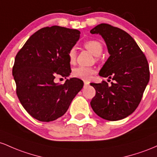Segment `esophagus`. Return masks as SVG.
Returning <instances> with one entry per match:
<instances>
[{
	"label": "esophagus",
	"instance_id": "1",
	"mask_svg": "<svg viewBox=\"0 0 157 157\" xmlns=\"http://www.w3.org/2000/svg\"><path fill=\"white\" fill-rule=\"evenodd\" d=\"M88 84H89V83L87 82H84V87H87Z\"/></svg>",
	"mask_w": 157,
	"mask_h": 157
}]
</instances>
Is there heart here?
<instances>
[{
	"label": "heart",
	"mask_w": 157,
	"mask_h": 157,
	"mask_svg": "<svg viewBox=\"0 0 157 157\" xmlns=\"http://www.w3.org/2000/svg\"><path fill=\"white\" fill-rule=\"evenodd\" d=\"M84 47L95 56H98L102 52V45L99 41L96 40H87L84 43ZM75 48H71L68 53V58H69L70 62L73 63L75 60ZM96 70L93 67H88L78 66L75 67L73 70V75L76 78L82 79L84 81L90 80L91 76L95 73Z\"/></svg>",
	"instance_id": "1"
}]
</instances>
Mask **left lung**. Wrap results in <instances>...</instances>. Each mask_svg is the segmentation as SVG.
Returning a JSON list of instances; mask_svg holds the SVG:
<instances>
[{
	"mask_svg": "<svg viewBox=\"0 0 157 157\" xmlns=\"http://www.w3.org/2000/svg\"><path fill=\"white\" fill-rule=\"evenodd\" d=\"M90 33L101 36L110 54L99 75L113 81L110 86L105 81L90 84L96 90L90 105L104 119H124L140 103L150 79L148 63L136 42L125 31L101 24L91 29Z\"/></svg>",
	"mask_w": 157,
	"mask_h": 157,
	"instance_id": "left-lung-1",
	"label": "left lung"
}]
</instances>
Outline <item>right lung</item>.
Wrapping results in <instances>:
<instances>
[{
  "label": "right lung",
  "instance_id": "1",
  "mask_svg": "<svg viewBox=\"0 0 157 157\" xmlns=\"http://www.w3.org/2000/svg\"><path fill=\"white\" fill-rule=\"evenodd\" d=\"M80 37L77 29L59 26L44 27L35 33L17 52L12 68L16 93L29 115L40 121L62 117L84 86L77 78L55 83L57 75L71 73L68 53Z\"/></svg>",
  "mask_w": 157,
  "mask_h": 157
}]
</instances>
